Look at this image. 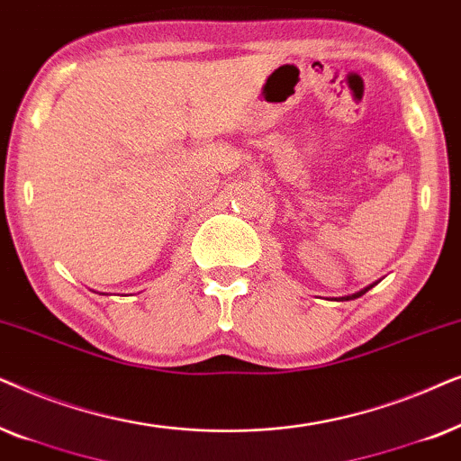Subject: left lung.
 I'll return each instance as SVG.
<instances>
[{"label":"left lung","mask_w":461,"mask_h":461,"mask_svg":"<svg viewBox=\"0 0 461 461\" xmlns=\"http://www.w3.org/2000/svg\"><path fill=\"white\" fill-rule=\"evenodd\" d=\"M377 285V282H375ZM375 285H371V286H366V288H363V291H358V293H354V294H348V297H341V299H346V302H349V299H356V297H363V294L369 291V288H373Z\"/></svg>","instance_id":"1"}]
</instances>
